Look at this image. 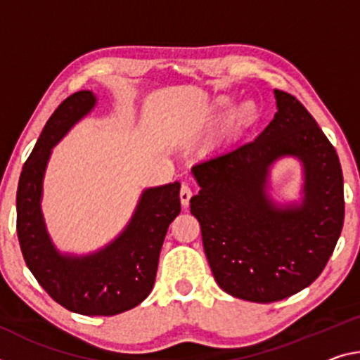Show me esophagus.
<instances>
[{
    "instance_id": "obj_1",
    "label": "esophagus",
    "mask_w": 360,
    "mask_h": 360,
    "mask_svg": "<svg viewBox=\"0 0 360 360\" xmlns=\"http://www.w3.org/2000/svg\"><path fill=\"white\" fill-rule=\"evenodd\" d=\"M191 197H192V189L187 184H182L181 186V192H179V198H181V203H182V207H187V205H189V202H191Z\"/></svg>"
}]
</instances>
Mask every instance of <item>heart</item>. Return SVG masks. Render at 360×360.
I'll use <instances>...</instances> for the list:
<instances>
[{
	"mask_svg": "<svg viewBox=\"0 0 360 360\" xmlns=\"http://www.w3.org/2000/svg\"><path fill=\"white\" fill-rule=\"evenodd\" d=\"M233 105V98L229 94H219L218 98H214L207 105V108L200 113L198 117V128H210L219 122V120L224 117L225 113L229 111L230 113L222 122V129H221V141L233 138V136L243 133L245 129L252 128L253 124L258 122L259 118V107L253 99H247ZM233 110L231 111L230 108Z\"/></svg>",
	"mask_w": 360,
	"mask_h": 360,
	"instance_id": "obj_1",
	"label": "heart"
}]
</instances>
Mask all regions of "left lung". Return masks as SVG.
I'll return each mask as SVG.
<instances>
[{
  "mask_svg": "<svg viewBox=\"0 0 360 360\" xmlns=\"http://www.w3.org/2000/svg\"><path fill=\"white\" fill-rule=\"evenodd\" d=\"M277 112L252 142L192 167L198 187L191 213L202 227L211 272L236 298L272 303L321 276L345 221L343 173L335 147L292 94L274 89ZM296 158L302 198L278 204L269 193L271 167Z\"/></svg>",
  "mask_w": 360,
  "mask_h": 360,
  "instance_id": "8db88e82",
  "label": "left lung"
}]
</instances>
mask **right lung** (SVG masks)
<instances>
[{
	"instance_id": "add662e5",
	"label": "right lung",
	"mask_w": 360,
	"mask_h": 360,
	"mask_svg": "<svg viewBox=\"0 0 360 360\" xmlns=\"http://www.w3.org/2000/svg\"><path fill=\"white\" fill-rule=\"evenodd\" d=\"M96 104L93 91H78L44 124L17 187V236L28 269L51 298L83 316H115L152 292L165 236L181 211V184L174 181L142 191L128 224L105 247L86 255L60 252L41 211L44 173L57 142Z\"/></svg>"
}]
</instances>
